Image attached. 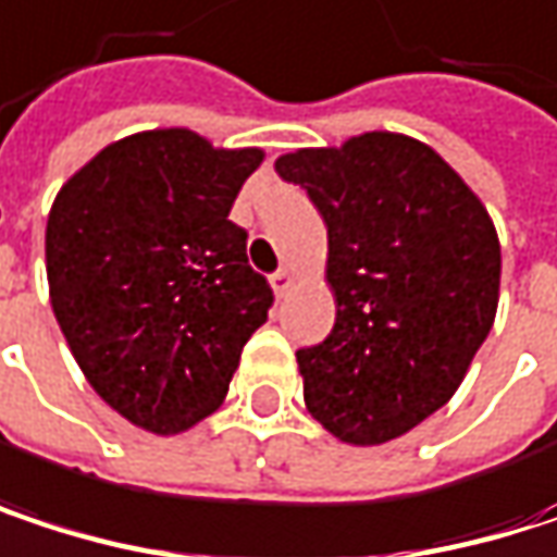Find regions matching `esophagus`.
I'll return each mask as SVG.
<instances>
[{
    "mask_svg": "<svg viewBox=\"0 0 557 557\" xmlns=\"http://www.w3.org/2000/svg\"><path fill=\"white\" fill-rule=\"evenodd\" d=\"M271 286H274V293H277V296H286V293H289V286H293V274H289L286 268H280L277 274L271 277Z\"/></svg>",
    "mask_w": 557,
    "mask_h": 557,
    "instance_id": "esophagus-1",
    "label": "esophagus"
}]
</instances>
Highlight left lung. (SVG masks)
I'll use <instances>...</instances> for the list:
<instances>
[{
	"label": "left lung",
	"mask_w": 557,
	"mask_h": 557,
	"mask_svg": "<svg viewBox=\"0 0 557 557\" xmlns=\"http://www.w3.org/2000/svg\"><path fill=\"white\" fill-rule=\"evenodd\" d=\"M329 228L335 325L299 348L302 399L348 445L406 435L461 387L500 299L484 202L429 145L368 132L277 158Z\"/></svg>",
	"instance_id": "obj_1"
}]
</instances>
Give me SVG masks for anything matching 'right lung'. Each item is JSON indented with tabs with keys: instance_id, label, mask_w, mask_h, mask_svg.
Wrapping results in <instances>:
<instances>
[{
	"instance_id": "add662e5",
	"label": "right lung",
	"mask_w": 557,
	"mask_h": 557,
	"mask_svg": "<svg viewBox=\"0 0 557 557\" xmlns=\"http://www.w3.org/2000/svg\"><path fill=\"white\" fill-rule=\"evenodd\" d=\"M258 148H212L189 128L128 135L57 193L45 255L57 325L115 412L154 435L212 416L271 283L228 219Z\"/></svg>"
}]
</instances>
